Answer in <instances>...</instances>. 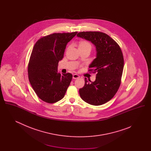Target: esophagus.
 <instances>
[{
	"label": "esophagus",
	"instance_id": "1",
	"mask_svg": "<svg viewBox=\"0 0 151 151\" xmlns=\"http://www.w3.org/2000/svg\"><path fill=\"white\" fill-rule=\"evenodd\" d=\"M79 78H80V76L78 74H73L72 76V78L73 79H79Z\"/></svg>",
	"mask_w": 151,
	"mask_h": 151
}]
</instances>
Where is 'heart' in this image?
Returning <instances> with one entry per match:
<instances>
[{"instance_id": "obj_1", "label": "heart", "mask_w": 151, "mask_h": 151, "mask_svg": "<svg viewBox=\"0 0 151 151\" xmlns=\"http://www.w3.org/2000/svg\"><path fill=\"white\" fill-rule=\"evenodd\" d=\"M79 47H90L92 48V45L86 41H81L79 42Z\"/></svg>"}]
</instances>
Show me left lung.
Instances as JSON below:
<instances>
[{"instance_id":"8db88e82","label":"left lung","mask_w":151,"mask_h":151,"mask_svg":"<svg viewBox=\"0 0 151 151\" xmlns=\"http://www.w3.org/2000/svg\"><path fill=\"white\" fill-rule=\"evenodd\" d=\"M77 36L91 41L97 52L89 66V71L97 73L96 80L91 82L85 78L84 86L79 89L80 96L89 104L101 105L110 100L120 86L124 67L122 50L112 38L102 32H81Z\"/></svg>"}]
</instances>
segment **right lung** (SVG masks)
Instances as JSON below:
<instances>
[{"mask_svg": "<svg viewBox=\"0 0 151 151\" xmlns=\"http://www.w3.org/2000/svg\"><path fill=\"white\" fill-rule=\"evenodd\" d=\"M77 33L45 36L33 48L28 67L29 82L37 96L46 102L62 100L70 84L72 74L58 73V65L63 58L67 44Z\"/></svg>", "mask_w": 151, "mask_h": 151, "instance_id": "right-lung-1", "label": "right lung"}]
</instances>
